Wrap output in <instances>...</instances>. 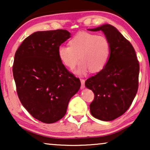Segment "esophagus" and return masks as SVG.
<instances>
[{"label":"esophagus","instance_id":"esophagus-1","mask_svg":"<svg viewBox=\"0 0 150 150\" xmlns=\"http://www.w3.org/2000/svg\"><path fill=\"white\" fill-rule=\"evenodd\" d=\"M81 89H84V88H85V81L84 79H81Z\"/></svg>","mask_w":150,"mask_h":150}]
</instances>
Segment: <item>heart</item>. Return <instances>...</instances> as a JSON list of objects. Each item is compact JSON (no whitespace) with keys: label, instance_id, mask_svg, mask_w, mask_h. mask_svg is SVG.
Listing matches in <instances>:
<instances>
[{"label":"heart","instance_id":"1","mask_svg":"<svg viewBox=\"0 0 150 150\" xmlns=\"http://www.w3.org/2000/svg\"><path fill=\"white\" fill-rule=\"evenodd\" d=\"M57 53L61 63L67 68L74 69L81 59L82 63L78 74H83L89 69L96 73L107 64L110 54V44L105 36L80 32L69 40V46H59Z\"/></svg>","mask_w":150,"mask_h":150}]
</instances>
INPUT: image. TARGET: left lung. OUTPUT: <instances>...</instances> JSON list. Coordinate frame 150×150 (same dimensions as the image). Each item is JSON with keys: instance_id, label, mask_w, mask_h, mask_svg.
<instances>
[{"instance_id": "left-lung-1", "label": "left lung", "mask_w": 150, "mask_h": 150, "mask_svg": "<svg viewBox=\"0 0 150 150\" xmlns=\"http://www.w3.org/2000/svg\"><path fill=\"white\" fill-rule=\"evenodd\" d=\"M88 30L103 31L110 44L105 67L85 82L94 93L90 111L98 120L112 121L125 113L132 103L139 87V63L132 45L113 26L104 24Z\"/></svg>"}]
</instances>
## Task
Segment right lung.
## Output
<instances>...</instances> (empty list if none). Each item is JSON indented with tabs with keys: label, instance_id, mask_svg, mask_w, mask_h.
<instances>
[{
	"label": "right lung",
	"instance_id": "right-lung-1",
	"mask_svg": "<svg viewBox=\"0 0 150 150\" xmlns=\"http://www.w3.org/2000/svg\"><path fill=\"white\" fill-rule=\"evenodd\" d=\"M70 38L66 30L34 33L16 50L13 74L18 98L27 111L40 122L52 124L66 113L69 100L81 81L66 69L58 48Z\"/></svg>",
	"mask_w": 150,
	"mask_h": 150
}]
</instances>
